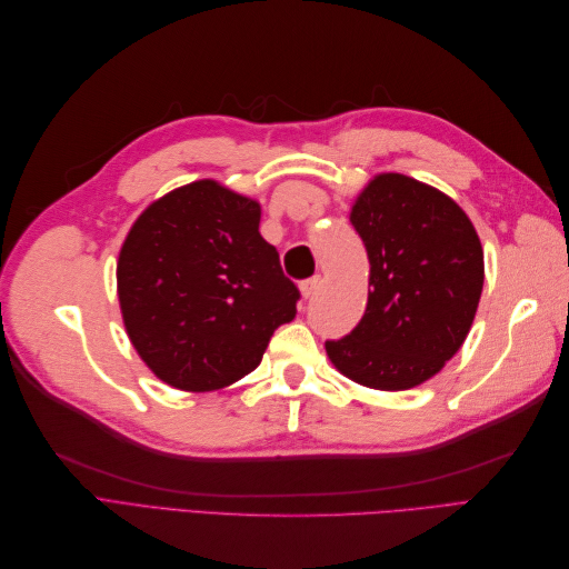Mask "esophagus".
<instances>
[{
	"label": "esophagus",
	"instance_id": "obj_1",
	"mask_svg": "<svg viewBox=\"0 0 569 569\" xmlns=\"http://www.w3.org/2000/svg\"><path fill=\"white\" fill-rule=\"evenodd\" d=\"M320 284H322V278L320 274H316V278H311V280H306V282H301V297L303 299H311L316 291L320 289Z\"/></svg>",
	"mask_w": 569,
	"mask_h": 569
}]
</instances>
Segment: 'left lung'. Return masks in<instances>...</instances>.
Returning <instances> with one entry per match:
<instances>
[{
  "label": "left lung",
  "mask_w": 569,
  "mask_h": 569,
  "mask_svg": "<svg viewBox=\"0 0 569 569\" xmlns=\"http://www.w3.org/2000/svg\"><path fill=\"white\" fill-rule=\"evenodd\" d=\"M370 261L366 316L351 335L325 341L349 380L382 391L435 377L468 337L485 251L460 206L401 173L375 176L351 209Z\"/></svg>",
  "instance_id": "1"
}]
</instances>
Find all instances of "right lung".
I'll use <instances>...</instances> for the list:
<instances>
[{
    "instance_id": "add662e5",
    "label": "right lung",
    "mask_w": 569,
    "mask_h": 569,
    "mask_svg": "<svg viewBox=\"0 0 569 569\" xmlns=\"http://www.w3.org/2000/svg\"><path fill=\"white\" fill-rule=\"evenodd\" d=\"M261 206L216 180L149 203L120 247L126 332L147 368L182 391L230 387L295 320L299 289L258 232Z\"/></svg>"
}]
</instances>
